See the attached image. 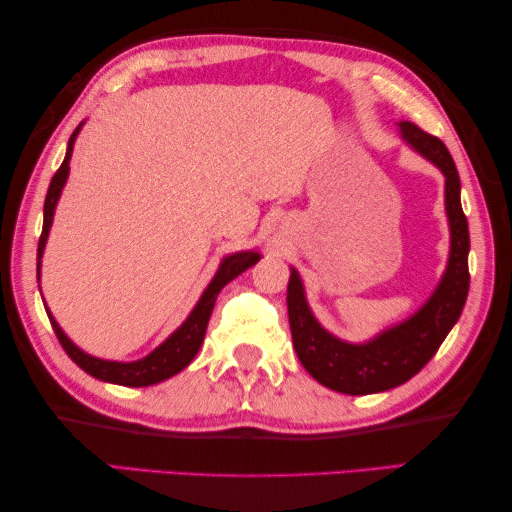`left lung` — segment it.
<instances>
[{
    "mask_svg": "<svg viewBox=\"0 0 512 512\" xmlns=\"http://www.w3.org/2000/svg\"><path fill=\"white\" fill-rule=\"evenodd\" d=\"M404 138L417 154L431 161L445 174V208L449 217L451 247L447 270L429 301L401 324L381 331L363 345H351L335 338L315 320L306 304L304 283L295 267L288 281V317L292 345L306 372L326 388L345 395H372L383 392L422 370L445 342L463 313L469 290V229L460 206V179L454 158L440 138L415 127L413 122H399Z\"/></svg>",
    "mask_w": 512,
    "mask_h": 512,
    "instance_id": "obj_1",
    "label": "left lung"
}]
</instances>
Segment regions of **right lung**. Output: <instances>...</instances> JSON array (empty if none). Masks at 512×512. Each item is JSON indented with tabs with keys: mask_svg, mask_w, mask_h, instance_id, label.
I'll use <instances>...</instances> for the list:
<instances>
[{
	"mask_svg": "<svg viewBox=\"0 0 512 512\" xmlns=\"http://www.w3.org/2000/svg\"><path fill=\"white\" fill-rule=\"evenodd\" d=\"M79 129L81 124L74 129L70 142H67L65 158L52 177V183H49V190L45 197L43 233H40V240H38V281H40V258H43L49 229H52L58 197H61L67 174H70L72 147H74V140L79 136ZM258 261H261V254H258V251H238V254L226 256L220 263V270H217V274L213 276V281L208 283V288L204 290V295H201V299L197 301V306L192 308L188 320L183 322L161 347H156L152 354L145 358L133 360V363H115V360H104V358H95L86 354V351H81L70 338H67L61 326L56 324L52 313L47 311V315H49V322L54 326L58 342H61L63 349L67 351V356H70L83 372H88L90 376H95V379L106 381V383L127 385V388H145V385H154L170 379V376L179 374L183 367H188L192 363V358L197 356L201 342H204L206 326H208V320H211L215 299L220 295V290L226 286V283L236 279L238 274L249 270L251 265H256Z\"/></svg>",
	"mask_w": 512,
	"mask_h": 512,
	"instance_id": "right-lung-1",
	"label": "right lung"
}]
</instances>
